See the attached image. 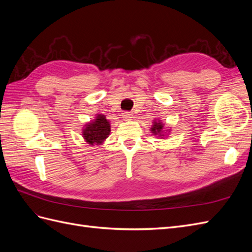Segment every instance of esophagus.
Wrapping results in <instances>:
<instances>
[{
    "instance_id": "obj_1",
    "label": "esophagus",
    "mask_w": 252,
    "mask_h": 252,
    "mask_svg": "<svg viewBox=\"0 0 252 252\" xmlns=\"http://www.w3.org/2000/svg\"><path fill=\"white\" fill-rule=\"evenodd\" d=\"M122 116H123V119L124 120H131V118L133 117V113L132 112H129V111H125L122 113Z\"/></svg>"
}]
</instances>
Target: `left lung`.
I'll list each match as a JSON object with an SVG mask.
<instances>
[{"label": "left lung", "mask_w": 252, "mask_h": 252, "mask_svg": "<svg viewBox=\"0 0 252 252\" xmlns=\"http://www.w3.org/2000/svg\"><path fill=\"white\" fill-rule=\"evenodd\" d=\"M162 129H163V125H162V123H159V122H155V123H154V126H152V128H151V131L154 132L155 134H157V133H159V134H161Z\"/></svg>", "instance_id": "left-lung-1"}]
</instances>
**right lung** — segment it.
Returning <instances> with one entry per match:
<instances>
[{
  "mask_svg": "<svg viewBox=\"0 0 252 252\" xmlns=\"http://www.w3.org/2000/svg\"><path fill=\"white\" fill-rule=\"evenodd\" d=\"M110 133V124L103 114H98L94 122H90L83 130L86 142L94 145L101 144Z\"/></svg>",
  "mask_w": 252,
  "mask_h": 252,
  "instance_id": "add662e5",
  "label": "right lung"
}]
</instances>
